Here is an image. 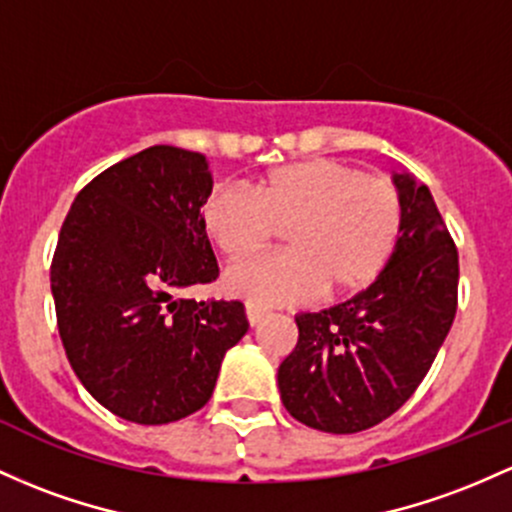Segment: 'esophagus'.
Segmentation results:
<instances>
[{"instance_id": "34e87169", "label": "esophagus", "mask_w": 512, "mask_h": 512, "mask_svg": "<svg viewBox=\"0 0 512 512\" xmlns=\"http://www.w3.org/2000/svg\"><path fill=\"white\" fill-rule=\"evenodd\" d=\"M245 313H247V320H250V325H260V323H262V318L267 316L265 308L252 306V303H247V306H245Z\"/></svg>"}]
</instances>
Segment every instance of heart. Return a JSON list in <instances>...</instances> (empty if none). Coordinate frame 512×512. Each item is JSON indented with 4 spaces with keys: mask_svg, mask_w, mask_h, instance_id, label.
I'll return each mask as SVG.
<instances>
[{
    "mask_svg": "<svg viewBox=\"0 0 512 512\" xmlns=\"http://www.w3.org/2000/svg\"><path fill=\"white\" fill-rule=\"evenodd\" d=\"M403 201L389 179L330 157L262 174L250 196L221 189L201 206V228L228 262L252 260L284 233V255L235 267L223 289L252 306H284L325 291H367L389 265Z\"/></svg>",
    "mask_w": 512,
    "mask_h": 512,
    "instance_id": "1",
    "label": "heart"
}]
</instances>
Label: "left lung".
<instances>
[{"instance_id":"obj_1","label":"left lung","mask_w":512,"mask_h":512,"mask_svg":"<svg viewBox=\"0 0 512 512\" xmlns=\"http://www.w3.org/2000/svg\"><path fill=\"white\" fill-rule=\"evenodd\" d=\"M403 226L389 265L350 301L296 316L279 364L284 408L308 428L352 435L393 415L435 362L457 313L459 255L425 184L393 174Z\"/></svg>"}]
</instances>
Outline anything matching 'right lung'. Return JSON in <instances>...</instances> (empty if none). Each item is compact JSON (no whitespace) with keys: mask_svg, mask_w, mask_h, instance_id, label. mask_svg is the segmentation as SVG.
Masks as SVG:
<instances>
[{"mask_svg":"<svg viewBox=\"0 0 512 512\" xmlns=\"http://www.w3.org/2000/svg\"><path fill=\"white\" fill-rule=\"evenodd\" d=\"M211 189L204 155L153 145L94 177L60 228L50 291L65 355L84 389L131 423L204 408L250 328L240 301L179 296L218 277L201 228Z\"/></svg>","mask_w":512,"mask_h":512,"instance_id":"add662e5","label":"right lung"}]
</instances>
